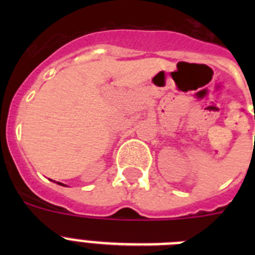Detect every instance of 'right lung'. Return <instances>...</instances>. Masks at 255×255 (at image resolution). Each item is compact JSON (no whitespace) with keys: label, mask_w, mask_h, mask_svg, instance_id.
Here are the masks:
<instances>
[{"label":"right lung","mask_w":255,"mask_h":255,"mask_svg":"<svg viewBox=\"0 0 255 255\" xmlns=\"http://www.w3.org/2000/svg\"><path fill=\"white\" fill-rule=\"evenodd\" d=\"M60 185H62V184H60Z\"/></svg>","instance_id":"right-lung-1"}]
</instances>
